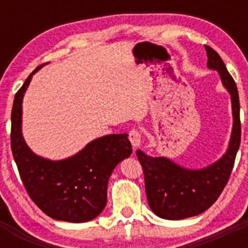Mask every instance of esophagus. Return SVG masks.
Instances as JSON below:
<instances>
[{
  "label": "esophagus",
  "mask_w": 248,
  "mask_h": 248,
  "mask_svg": "<svg viewBox=\"0 0 248 248\" xmlns=\"http://www.w3.org/2000/svg\"><path fill=\"white\" fill-rule=\"evenodd\" d=\"M129 140H130L133 148H139L140 144H141V134H140V131L138 129H133V130L129 131Z\"/></svg>",
  "instance_id": "1"
}]
</instances>
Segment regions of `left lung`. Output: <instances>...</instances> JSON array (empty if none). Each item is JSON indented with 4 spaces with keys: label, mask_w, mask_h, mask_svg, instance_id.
Segmentation results:
<instances>
[{
    "label": "left lung",
    "mask_w": 248,
    "mask_h": 248,
    "mask_svg": "<svg viewBox=\"0 0 248 248\" xmlns=\"http://www.w3.org/2000/svg\"><path fill=\"white\" fill-rule=\"evenodd\" d=\"M207 67L217 71L222 84L231 94L233 126L230 145L220 160L207 168L190 170L168 157H151L137 150L144 171L146 198L150 209L159 217L183 220L202 214L217 200L225 189L235 164L241 141L240 100L236 83L216 50L205 46Z\"/></svg>",
    "instance_id": "left-lung-1"
}]
</instances>
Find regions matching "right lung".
Here are the masks:
<instances>
[{"mask_svg": "<svg viewBox=\"0 0 248 248\" xmlns=\"http://www.w3.org/2000/svg\"><path fill=\"white\" fill-rule=\"evenodd\" d=\"M41 67L28 76L15 95L11 114L13 157L26 191L46 215L59 221L87 222L103 211L109 177L133 149L128 134H110L93 140L68 159L52 161L37 156L22 137V99Z\"/></svg>", "mask_w": 248, "mask_h": 248, "instance_id": "obj_1", "label": "right lung"}]
</instances>
